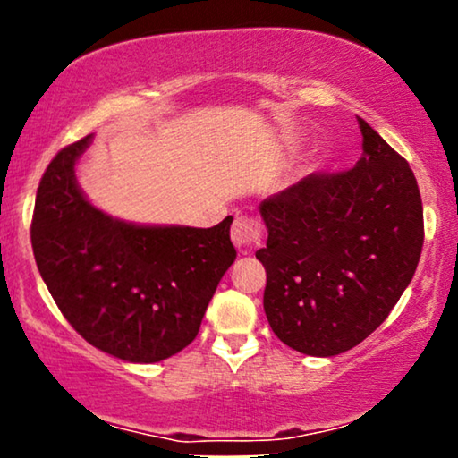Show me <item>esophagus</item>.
Here are the masks:
<instances>
[{
    "label": "esophagus",
    "mask_w": 458,
    "mask_h": 458,
    "mask_svg": "<svg viewBox=\"0 0 458 458\" xmlns=\"http://www.w3.org/2000/svg\"><path fill=\"white\" fill-rule=\"evenodd\" d=\"M262 237V227L254 216L240 215L231 225V240H233L235 248L240 254H250L254 246H259Z\"/></svg>",
    "instance_id": "obj_1"
}]
</instances>
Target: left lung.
<instances>
[{"mask_svg": "<svg viewBox=\"0 0 458 458\" xmlns=\"http://www.w3.org/2000/svg\"><path fill=\"white\" fill-rule=\"evenodd\" d=\"M362 158L312 173L260 204L275 335L310 356L359 346L411 284L423 248V204L409 162L359 118Z\"/></svg>", "mask_w": 458, "mask_h": 458, "instance_id": "obj_1", "label": "left lung"}]
</instances>
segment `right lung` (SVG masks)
I'll return each mask as SVG.
<instances>
[{
	"label": "right lung",
	"instance_id": "add662e5",
	"mask_svg": "<svg viewBox=\"0 0 458 458\" xmlns=\"http://www.w3.org/2000/svg\"><path fill=\"white\" fill-rule=\"evenodd\" d=\"M91 135L62 148L37 187L30 243L54 302L74 331L129 362H158L196 340L233 265L229 227H135L93 208L74 181Z\"/></svg>",
	"mask_w": 458,
	"mask_h": 458
}]
</instances>
